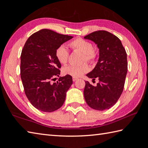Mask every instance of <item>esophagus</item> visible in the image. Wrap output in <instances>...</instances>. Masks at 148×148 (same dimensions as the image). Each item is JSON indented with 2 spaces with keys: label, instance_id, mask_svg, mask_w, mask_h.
<instances>
[{
  "label": "esophagus",
  "instance_id": "1",
  "mask_svg": "<svg viewBox=\"0 0 148 148\" xmlns=\"http://www.w3.org/2000/svg\"><path fill=\"white\" fill-rule=\"evenodd\" d=\"M72 80H73V81L74 82V81H76V80H77V77H73V79H72Z\"/></svg>",
  "mask_w": 148,
  "mask_h": 148
}]
</instances>
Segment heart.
I'll list each match as a JSON object with an SVG mask.
<instances>
[{"label": "heart", "mask_w": 148, "mask_h": 148, "mask_svg": "<svg viewBox=\"0 0 148 148\" xmlns=\"http://www.w3.org/2000/svg\"><path fill=\"white\" fill-rule=\"evenodd\" d=\"M69 46L73 49L82 53L84 55L83 62H92L96 57V53L93 50L92 42L82 38H77L69 43ZM55 56L61 64H66L68 62L69 53L67 48L64 45L58 46L55 50ZM89 71L88 65L84 64L81 65H70L63 69L62 72L65 75H68L74 77L82 76Z\"/></svg>", "instance_id": "heart-1"}]
</instances>
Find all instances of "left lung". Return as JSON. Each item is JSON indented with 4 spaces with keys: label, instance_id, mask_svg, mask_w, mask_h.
Returning a JSON list of instances; mask_svg holds the SVG:
<instances>
[{
    "label": "left lung",
    "instance_id": "1",
    "mask_svg": "<svg viewBox=\"0 0 148 148\" xmlns=\"http://www.w3.org/2000/svg\"><path fill=\"white\" fill-rule=\"evenodd\" d=\"M92 40L99 49L96 66L86 74L99 79L97 86L85 81L84 97L91 108L103 111L114 106L123 92L127 73V53L121 40L105 30L93 32L84 37Z\"/></svg>",
    "mask_w": 148,
    "mask_h": 148
}]
</instances>
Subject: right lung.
<instances>
[{"instance_id":"add662e5","label":"right lung","mask_w":148,"mask_h":148,"mask_svg":"<svg viewBox=\"0 0 148 148\" xmlns=\"http://www.w3.org/2000/svg\"><path fill=\"white\" fill-rule=\"evenodd\" d=\"M73 38L48 29L33 34L25 44L21 54L20 74L25 93L32 105L43 112H53L61 108L72 77L66 75L51 83L60 74L61 64L55 50Z\"/></svg>"}]
</instances>
